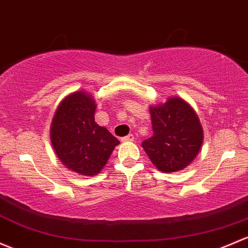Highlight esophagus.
<instances>
[{
	"label": "esophagus",
	"instance_id": "obj_1",
	"mask_svg": "<svg viewBox=\"0 0 248 248\" xmlns=\"http://www.w3.org/2000/svg\"><path fill=\"white\" fill-rule=\"evenodd\" d=\"M121 140L124 142H129V141H133V140H134V137H133V134H128V135H127V137L122 138Z\"/></svg>",
	"mask_w": 248,
	"mask_h": 248
}]
</instances>
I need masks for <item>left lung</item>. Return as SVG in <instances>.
Instances as JSON below:
<instances>
[{"mask_svg": "<svg viewBox=\"0 0 248 248\" xmlns=\"http://www.w3.org/2000/svg\"><path fill=\"white\" fill-rule=\"evenodd\" d=\"M150 114L153 135L142 141V148L159 171L183 170L202 146L203 129L199 116L190 104L177 96L151 106Z\"/></svg>", "mask_w": 248, "mask_h": 248, "instance_id": "left-lung-1", "label": "left lung"}]
</instances>
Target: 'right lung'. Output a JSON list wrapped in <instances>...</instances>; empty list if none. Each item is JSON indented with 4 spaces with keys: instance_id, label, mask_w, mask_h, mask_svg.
<instances>
[{
    "instance_id": "add662e5",
    "label": "right lung",
    "mask_w": 248,
    "mask_h": 248,
    "mask_svg": "<svg viewBox=\"0 0 248 248\" xmlns=\"http://www.w3.org/2000/svg\"><path fill=\"white\" fill-rule=\"evenodd\" d=\"M95 98L76 91L62 101L51 124V142L69 170L95 176L104 168L119 140L95 122Z\"/></svg>"
}]
</instances>
